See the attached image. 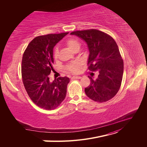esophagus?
I'll return each instance as SVG.
<instances>
[{
  "mask_svg": "<svg viewBox=\"0 0 147 147\" xmlns=\"http://www.w3.org/2000/svg\"><path fill=\"white\" fill-rule=\"evenodd\" d=\"M72 78V79H80V78H82V77H80V76H74Z\"/></svg>",
  "mask_w": 147,
  "mask_h": 147,
  "instance_id": "1",
  "label": "esophagus"
}]
</instances>
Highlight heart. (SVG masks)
I'll list each match as a JSON object with an SVG mask.
<instances>
[{
  "mask_svg": "<svg viewBox=\"0 0 147 147\" xmlns=\"http://www.w3.org/2000/svg\"><path fill=\"white\" fill-rule=\"evenodd\" d=\"M66 45L70 49V50L72 51H75L76 50L80 48V44L79 42L76 39L74 38H70L66 42ZM58 55H59V51L57 50V49H56L54 51V57L55 59H57L58 58ZM67 69L73 73H78L80 68V65L78 63H74L72 64H70L67 67Z\"/></svg>",
  "mask_w": 147,
  "mask_h": 147,
  "instance_id": "b5f03b06",
  "label": "heart"
}]
</instances>
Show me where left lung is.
I'll list each match as a JSON object with an SVG mask.
<instances>
[{
	"label": "left lung",
	"mask_w": 147,
	"mask_h": 147,
	"mask_svg": "<svg viewBox=\"0 0 147 147\" xmlns=\"http://www.w3.org/2000/svg\"><path fill=\"white\" fill-rule=\"evenodd\" d=\"M70 34L86 42L90 52L88 69L99 72L96 79L88 76L91 83L84 89L86 96L98 102L113 98L121 86L124 69L117 43L109 35L96 29L75 31Z\"/></svg>",
	"instance_id": "8db88e82"
}]
</instances>
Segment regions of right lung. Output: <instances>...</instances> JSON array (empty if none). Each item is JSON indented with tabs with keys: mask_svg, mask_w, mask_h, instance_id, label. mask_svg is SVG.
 I'll return each instance as SVG.
<instances>
[{
	"mask_svg": "<svg viewBox=\"0 0 147 147\" xmlns=\"http://www.w3.org/2000/svg\"><path fill=\"white\" fill-rule=\"evenodd\" d=\"M68 33L35 37L23 54L21 73L24 86L30 99L44 109H56L66 96L70 79L59 77L50 82L49 75L53 70V48Z\"/></svg>",
	"mask_w": 147,
	"mask_h": 147,
	"instance_id": "1",
	"label": "right lung"
}]
</instances>
